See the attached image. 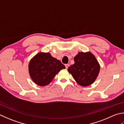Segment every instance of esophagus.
<instances>
[{
    "label": "esophagus",
    "mask_w": 124,
    "mask_h": 124,
    "mask_svg": "<svg viewBox=\"0 0 124 124\" xmlns=\"http://www.w3.org/2000/svg\"><path fill=\"white\" fill-rule=\"evenodd\" d=\"M69 64H65V67H66V69H68V67H69Z\"/></svg>",
    "instance_id": "1"
}]
</instances>
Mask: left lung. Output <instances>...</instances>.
<instances>
[{
    "mask_svg": "<svg viewBox=\"0 0 124 124\" xmlns=\"http://www.w3.org/2000/svg\"><path fill=\"white\" fill-rule=\"evenodd\" d=\"M74 64L68 68L78 84L86 87L92 84L99 74L100 66L94 56L90 52H79L74 58Z\"/></svg>",
    "mask_w": 124,
    "mask_h": 124,
    "instance_id": "left-lung-1",
    "label": "left lung"
}]
</instances>
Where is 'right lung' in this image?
<instances>
[{"label":"right lung","mask_w":124,"mask_h":124,"mask_svg":"<svg viewBox=\"0 0 124 124\" xmlns=\"http://www.w3.org/2000/svg\"><path fill=\"white\" fill-rule=\"evenodd\" d=\"M28 69L34 82L40 86H45L52 81L60 70L65 69V66L50 53L39 52L30 60Z\"/></svg>","instance_id":"1"}]
</instances>
